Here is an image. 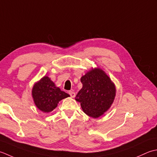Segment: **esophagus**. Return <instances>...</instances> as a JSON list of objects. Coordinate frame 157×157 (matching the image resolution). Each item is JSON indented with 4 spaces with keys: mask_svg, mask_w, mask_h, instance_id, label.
<instances>
[{
    "mask_svg": "<svg viewBox=\"0 0 157 157\" xmlns=\"http://www.w3.org/2000/svg\"><path fill=\"white\" fill-rule=\"evenodd\" d=\"M68 94H70V97L71 98H74L75 97V93L74 92V91H70L69 92H68Z\"/></svg>",
    "mask_w": 157,
    "mask_h": 157,
    "instance_id": "esophagus-1",
    "label": "esophagus"
}]
</instances>
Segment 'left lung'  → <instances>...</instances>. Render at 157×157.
Segmentation results:
<instances>
[{
  "label": "left lung",
  "instance_id": "1",
  "mask_svg": "<svg viewBox=\"0 0 157 157\" xmlns=\"http://www.w3.org/2000/svg\"><path fill=\"white\" fill-rule=\"evenodd\" d=\"M82 87L75 98L84 113L96 119L110 109L116 96V87L103 70L91 68L81 76Z\"/></svg>",
  "mask_w": 157,
  "mask_h": 157
}]
</instances>
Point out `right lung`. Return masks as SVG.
Instances as JSON below:
<instances>
[{"mask_svg":"<svg viewBox=\"0 0 157 157\" xmlns=\"http://www.w3.org/2000/svg\"><path fill=\"white\" fill-rule=\"evenodd\" d=\"M32 96L37 108L48 113L55 109L59 101L70 97V95L61 91L49 76H44L34 83Z\"/></svg>","mask_w":157,"mask_h":157,"instance_id":"1","label":"right lung"}]
</instances>
